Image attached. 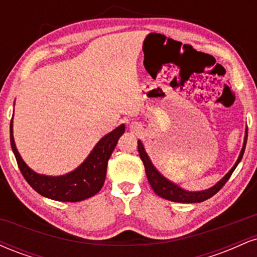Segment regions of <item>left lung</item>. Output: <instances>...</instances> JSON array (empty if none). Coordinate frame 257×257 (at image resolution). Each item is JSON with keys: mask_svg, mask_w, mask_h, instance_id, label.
I'll list each match as a JSON object with an SVG mask.
<instances>
[{"mask_svg": "<svg viewBox=\"0 0 257 257\" xmlns=\"http://www.w3.org/2000/svg\"><path fill=\"white\" fill-rule=\"evenodd\" d=\"M247 133V131H246ZM246 139H247V134L245 135V139H244V145L243 149H241V152L238 157V161L235 162V164L233 166V168L229 170L228 173L226 174V176L222 180H220L216 185L213 186L211 188L205 191H200V192H188V191L182 190L180 188L178 185L173 184L170 182L169 180H167L164 176H162L156 168L152 166L151 161H150L149 156L144 149L143 143L141 141H138V151L139 155H140L141 161H143L144 166H145V172H146V176L147 180H149L150 185H151L152 190L155 191L156 194L162 198L172 200V202H178V203H199V202H204V200L211 198L214 194H216L221 188L223 187V185L228 181V179L231 178L232 173L234 172V169L237 168L239 162L243 158L244 151H245V145H246Z\"/></svg>", "mask_w": 257, "mask_h": 257, "instance_id": "1", "label": "left lung"}]
</instances>
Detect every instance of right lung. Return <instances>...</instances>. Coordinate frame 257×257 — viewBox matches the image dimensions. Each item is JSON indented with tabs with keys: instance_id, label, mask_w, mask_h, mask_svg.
I'll return each mask as SVG.
<instances>
[{
	"instance_id": "right-lung-1",
	"label": "right lung",
	"mask_w": 257,
	"mask_h": 257,
	"mask_svg": "<svg viewBox=\"0 0 257 257\" xmlns=\"http://www.w3.org/2000/svg\"><path fill=\"white\" fill-rule=\"evenodd\" d=\"M124 131V124H120L110 134L105 135L77 169L63 176L38 175L26 166L14 144L12 122L11 146L23 176L37 193L59 202H79L93 197L101 190L106 178L107 162Z\"/></svg>"
}]
</instances>
